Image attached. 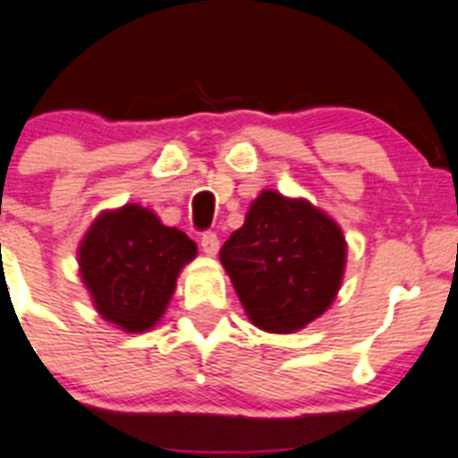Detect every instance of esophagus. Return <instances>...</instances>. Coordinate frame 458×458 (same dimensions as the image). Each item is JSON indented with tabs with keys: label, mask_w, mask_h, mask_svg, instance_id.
<instances>
[{
	"label": "esophagus",
	"mask_w": 458,
	"mask_h": 458,
	"mask_svg": "<svg viewBox=\"0 0 458 458\" xmlns=\"http://www.w3.org/2000/svg\"><path fill=\"white\" fill-rule=\"evenodd\" d=\"M199 242H201V250H204V254H208V257H216L217 250H220V238H217L213 232L201 233Z\"/></svg>",
	"instance_id": "34e87169"
}]
</instances>
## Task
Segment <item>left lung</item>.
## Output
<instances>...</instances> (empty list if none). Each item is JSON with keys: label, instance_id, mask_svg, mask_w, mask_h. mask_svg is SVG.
<instances>
[{"label": "left lung", "instance_id": "1", "mask_svg": "<svg viewBox=\"0 0 458 458\" xmlns=\"http://www.w3.org/2000/svg\"><path fill=\"white\" fill-rule=\"evenodd\" d=\"M341 226L304 199L263 191L220 261L259 329L291 334L320 318L345 270Z\"/></svg>", "mask_w": 458, "mask_h": 458}]
</instances>
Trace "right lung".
Returning a JSON list of instances; mask_svg holds the SVG:
<instances>
[{
  "label": "right lung",
  "instance_id": "1",
  "mask_svg": "<svg viewBox=\"0 0 458 458\" xmlns=\"http://www.w3.org/2000/svg\"><path fill=\"white\" fill-rule=\"evenodd\" d=\"M197 245L138 204L102 213L79 247L95 309L124 331H147L165 311L182 267Z\"/></svg>",
  "mask_w": 458,
  "mask_h": 458
}]
</instances>
